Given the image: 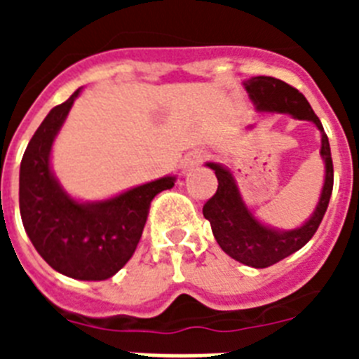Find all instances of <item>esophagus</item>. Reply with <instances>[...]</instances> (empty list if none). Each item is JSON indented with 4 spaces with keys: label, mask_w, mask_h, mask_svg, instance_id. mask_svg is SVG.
<instances>
[{
    "label": "esophagus",
    "mask_w": 359,
    "mask_h": 359,
    "mask_svg": "<svg viewBox=\"0 0 359 359\" xmlns=\"http://www.w3.org/2000/svg\"><path fill=\"white\" fill-rule=\"evenodd\" d=\"M205 158H207V152H205V151L189 152V154H187V156L182 160V169L185 170V172H187V170H192L194 167H198V165L201 163Z\"/></svg>",
    "instance_id": "esophagus-1"
}]
</instances>
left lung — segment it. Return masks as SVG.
I'll use <instances>...</instances> for the list:
<instances>
[{
	"mask_svg": "<svg viewBox=\"0 0 359 359\" xmlns=\"http://www.w3.org/2000/svg\"><path fill=\"white\" fill-rule=\"evenodd\" d=\"M243 86L259 113H286L297 120H307L315 123L322 136L320 156L325 165L322 192L313 214L293 230H280L259 221L244 203L233 172L226 165L207 161V167L215 172L219 185L217 192L205 203L203 215L210 221L215 241L226 255L239 261L241 264L268 268L298 252L315 236L331 199L334 172L327 135L323 133L322 122L300 91L284 81L264 75L248 79L243 82ZM253 128L255 126H250L248 129Z\"/></svg>",
	"mask_w": 359,
	"mask_h": 359,
	"instance_id": "8db88e82",
	"label": "left lung"
}]
</instances>
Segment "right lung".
Masks as SVG:
<instances>
[{
  "instance_id": "right-lung-1",
  "label": "right lung",
  "mask_w": 359,
  "mask_h": 359,
  "mask_svg": "<svg viewBox=\"0 0 359 359\" xmlns=\"http://www.w3.org/2000/svg\"><path fill=\"white\" fill-rule=\"evenodd\" d=\"M79 88L43 120L19 167V212L34 248L55 271L77 280H106L126 266L140 243L149 205L176 176H163L100 201L73 198L52 169V147Z\"/></svg>"
}]
</instances>
